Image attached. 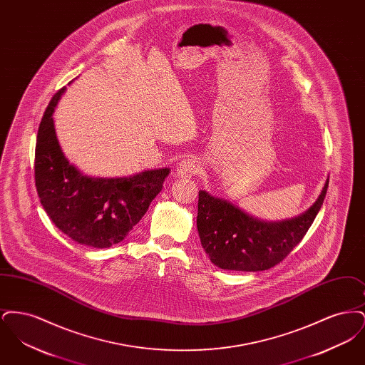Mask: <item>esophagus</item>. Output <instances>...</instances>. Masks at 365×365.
<instances>
[{"instance_id": "1", "label": "esophagus", "mask_w": 365, "mask_h": 365, "mask_svg": "<svg viewBox=\"0 0 365 365\" xmlns=\"http://www.w3.org/2000/svg\"><path fill=\"white\" fill-rule=\"evenodd\" d=\"M200 170H201V163L195 157H186L176 167V175L179 178H190L192 175L198 174Z\"/></svg>"}]
</instances>
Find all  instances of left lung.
<instances>
[{
	"label": "left lung",
	"mask_w": 365,
	"mask_h": 365,
	"mask_svg": "<svg viewBox=\"0 0 365 365\" xmlns=\"http://www.w3.org/2000/svg\"><path fill=\"white\" fill-rule=\"evenodd\" d=\"M329 179L311 208L283 222H264L243 210L198 191L197 228L210 261L231 271H265L284 260L294 249L323 205Z\"/></svg>",
	"instance_id": "8db88e82"
}]
</instances>
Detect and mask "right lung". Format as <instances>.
<instances>
[{"instance_id": "obj_1", "label": "right lung", "mask_w": 365, "mask_h": 365, "mask_svg": "<svg viewBox=\"0 0 365 365\" xmlns=\"http://www.w3.org/2000/svg\"><path fill=\"white\" fill-rule=\"evenodd\" d=\"M66 87L53 96L38 128L35 186L41 204L61 232L91 247L122 242L163 189L168 168L130 178H90L66 158L54 131L53 112Z\"/></svg>"}]
</instances>
